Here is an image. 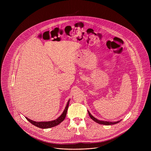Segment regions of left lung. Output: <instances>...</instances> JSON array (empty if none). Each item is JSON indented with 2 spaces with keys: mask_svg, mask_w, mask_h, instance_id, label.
<instances>
[{
  "mask_svg": "<svg viewBox=\"0 0 151 151\" xmlns=\"http://www.w3.org/2000/svg\"><path fill=\"white\" fill-rule=\"evenodd\" d=\"M88 114H89V116H90V118L95 122H96L98 124H103V125H114V124H116L117 123H118L119 122H120L121 121H116V122H112V121H101V120H99L97 118H96L95 117H94L90 113V112L88 111Z\"/></svg>",
  "mask_w": 151,
  "mask_h": 151,
  "instance_id": "obj_1",
  "label": "left lung"
}]
</instances>
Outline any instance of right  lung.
Segmentation results:
<instances>
[{
    "instance_id": "obj_1",
    "label": "right lung",
    "mask_w": 151,
    "mask_h": 151,
    "mask_svg": "<svg viewBox=\"0 0 151 151\" xmlns=\"http://www.w3.org/2000/svg\"><path fill=\"white\" fill-rule=\"evenodd\" d=\"M69 102H70V100H68V101L67 103V104L65 107V109H64L62 114L58 118H57L56 119L50 121L37 122V121H32V120L29 119L27 117H26V118L27 119V121H29L33 125H35L37 127L40 128H51V127L57 126L59 124H60L62 121H63V120L64 119H65L66 116V114H67V111H68V107H69Z\"/></svg>"
}]
</instances>
